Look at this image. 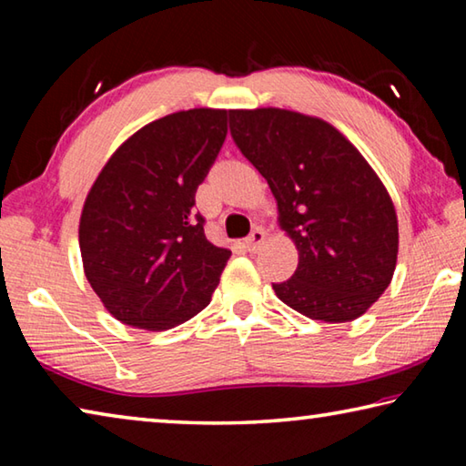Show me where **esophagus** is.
Returning a JSON list of instances; mask_svg holds the SVG:
<instances>
[{"mask_svg":"<svg viewBox=\"0 0 466 466\" xmlns=\"http://www.w3.org/2000/svg\"><path fill=\"white\" fill-rule=\"evenodd\" d=\"M263 242H265V232L261 230V228H257V230H252L247 238H244V247H247V250H250V252H257L258 248H261Z\"/></svg>","mask_w":466,"mask_h":466,"instance_id":"34e87169","label":"esophagus"}]
</instances>
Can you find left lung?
Wrapping results in <instances>:
<instances>
[{
    "label": "left lung",
    "instance_id": "8db88e82",
    "mask_svg": "<svg viewBox=\"0 0 466 466\" xmlns=\"http://www.w3.org/2000/svg\"><path fill=\"white\" fill-rule=\"evenodd\" d=\"M242 156L267 178L279 224L298 247V269L273 283L304 317L347 322L392 279L399 252L394 205L356 147L329 123L281 108L230 110Z\"/></svg>",
    "mask_w": 466,
    "mask_h": 466
}]
</instances>
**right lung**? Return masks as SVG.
Masks as SVG:
<instances>
[{"instance_id": "add662e5", "label": "right lung", "mask_w": 466, "mask_h": 466, "mask_svg": "<svg viewBox=\"0 0 466 466\" xmlns=\"http://www.w3.org/2000/svg\"><path fill=\"white\" fill-rule=\"evenodd\" d=\"M230 110L191 108L141 127L86 197L80 250L116 320L164 330L209 304L232 252L205 238L195 193L214 167Z\"/></svg>"}]
</instances>
